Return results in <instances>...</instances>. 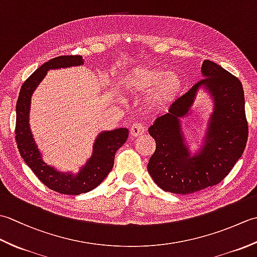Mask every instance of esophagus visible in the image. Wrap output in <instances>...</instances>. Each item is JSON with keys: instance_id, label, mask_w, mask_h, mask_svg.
Returning <instances> with one entry per match:
<instances>
[{"instance_id": "1", "label": "esophagus", "mask_w": 257, "mask_h": 257, "mask_svg": "<svg viewBox=\"0 0 257 257\" xmlns=\"http://www.w3.org/2000/svg\"><path fill=\"white\" fill-rule=\"evenodd\" d=\"M145 133V128L143 124L140 123H134L130 128V136L133 138H137V137H141Z\"/></svg>"}]
</instances>
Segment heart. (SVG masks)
<instances>
[{
	"instance_id": "b5f03b06",
	"label": "heart",
	"mask_w": 257,
	"mask_h": 257,
	"mask_svg": "<svg viewBox=\"0 0 257 257\" xmlns=\"http://www.w3.org/2000/svg\"><path fill=\"white\" fill-rule=\"evenodd\" d=\"M120 89L132 96L145 95L146 106L151 112L166 110L177 101L182 90V79L176 72H165L150 65H138L124 73Z\"/></svg>"
}]
</instances>
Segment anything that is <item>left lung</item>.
Segmentation results:
<instances>
[{"label":"left lung","mask_w":257,"mask_h":257,"mask_svg":"<svg viewBox=\"0 0 257 257\" xmlns=\"http://www.w3.org/2000/svg\"><path fill=\"white\" fill-rule=\"evenodd\" d=\"M201 73L204 78L178 98L169 112L149 128L156 151L149 160L148 172L167 192L189 194L221 182L246 146L248 127L241 81L209 59L202 64ZM200 89L212 99L213 110L200 147L192 154L181 119L192 111Z\"/></svg>","instance_id":"8db88e82"}]
</instances>
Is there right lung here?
<instances>
[{"label": "right lung", "instance_id": "add662e5", "mask_svg": "<svg viewBox=\"0 0 257 257\" xmlns=\"http://www.w3.org/2000/svg\"><path fill=\"white\" fill-rule=\"evenodd\" d=\"M83 64L84 59L80 55L58 56L50 59L24 81L16 102L15 138L21 157L47 188L69 195L89 192L105 180L113 167L117 150L127 141L129 134L127 128L105 130L98 134L90 158L80 167L77 173L58 171L55 167L47 165L43 160L42 152L38 149L30 127L33 92L44 79L48 70L80 66Z\"/></svg>", "mask_w": 257, "mask_h": 257}]
</instances>
